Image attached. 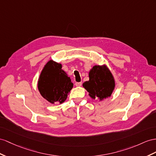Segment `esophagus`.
<instances>
[{
    "label": "esophagus",
    "mask_w": 156,
    "mask_h": 156,
    "mask_svg": "<svg viewBox=\"0 0 156 156\" xmlns=\"http://www.w3.org/2000/svg\"><path fill=\"white\" fill-rule=\"evenodd\" d=\"M75 85H76V86H77V87L81 86H82V82H76Z\"/></svg>",
    "instance_id": "1"
}]
</instances>
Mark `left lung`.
<instances>
[{"label": "left lung", "instance_id": "obj_1", "mask_svg": "<svg viewBox=\"0 0 156 156\" xmlns=\"http://www.w3.org/2000/svg\"><path fill=\"white\" fill-rule=\"evenodd\" d=\"M89 80L83 83V87L89 93L90 98L102 101L109 98L115 87L113 74L106 65L93 66L89 73Z\"/></svg>", "mask_w": 156, "mask_h": 156}]
</instances>
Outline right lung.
<instances>
[{"label": "right lung", "instance_id": "add662e5", "mask_svg": "<svg viewBox=\"0 0 156 156\" xmlns=\"http://www.w3.org/2000/svg\"><path fill=\"white\" fill-rule=\"evenodd\" d=\"M37 87L41 96L52 104L62 103L66 99L73 83L62 69L61 64L50 60L40 74Z\"/></svg>", "mask_w": 156, "mask_h": 156}]
</instances>
